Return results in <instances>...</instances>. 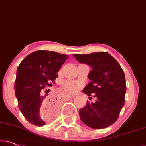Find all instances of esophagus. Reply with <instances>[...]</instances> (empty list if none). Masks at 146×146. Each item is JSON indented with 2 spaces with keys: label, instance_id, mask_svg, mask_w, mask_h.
Segmentation results:
<instances>
[{
  "label": "esophagus",
  "instance_id": "esophagus-1",
  "mask_svg": "<svg viewBox=\"0 0 146 146\" xmlns=\"http://www.w3.org/2000/svg\"><path fill=\"white\" fill-rule=\"evenodd\" d=\"M66 96H67V97H68V99H70V98H73V97L74 96H73V95H71V94H66Z\"/></svg>",
  "mask_w": 146,
  "mask_h": 146
}]
</instances>
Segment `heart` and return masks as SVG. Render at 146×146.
<instances>
[{"label": "heart", "instance_id": "1", "mask_svg": "<svg viewBox=\"0 0 146 146\" xmlns=\"http://www.w3.org/2000/svg\"><path fill=\"white\" fill-rule=\"evenodd\" d=\"M63 88L70 93H76L84 86V82L80 80H66L63 82Z\"/></svg>", "mask_w": 146, "mask_h": 146}]
</instances>
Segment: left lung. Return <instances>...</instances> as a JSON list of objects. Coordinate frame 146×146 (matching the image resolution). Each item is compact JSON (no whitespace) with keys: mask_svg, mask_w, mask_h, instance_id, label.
Wrapping results in <instances>:
<instances>
[{"mask_svg":"<svg viewBox=\"0 0 146 146\" xmlns=\"http://www.w3.org/2000/svg\"><path fill=\"white\" fill-rule=\"evenodd\" d=\"M73 56L79 62L92 67L88 75L91 82L83 92L89 96L93 94L96 98L94 103L87 101L85 107L80 109V119L94 129L108 127L116 122L124 105L126 86L124 72L108 52L74 54Z\"/></svg>","mask_w":146,"mask_h":146,"instance_id":"obj_1","label":"left lung"}]
</instances>
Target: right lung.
Segmentation results:
<instances>
[{
  "label": "right lung",
  "instance_id": "1",
  "mask_svg": "<svg viewBox=\"0 0 146 146\" xmlns=\"http://www.w3.org/2000/svg\"><path fill=\"white\" fill-rule=\"evenodd\" d=\"M68 55L40 50L27 55L20 62L16 72L14 89L18 107L27 121L41 126L49 122L57 109V102L43 89L52 85L60 67ZM47 109L44 116L41 109Z\"/></svg>",
  "mask_w": 146,
  "mask_h": 146
}]
</instances>
